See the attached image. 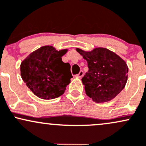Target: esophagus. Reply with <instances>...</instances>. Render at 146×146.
I'll return each mask as SVG.
<instances>
[{
	"mask_svg": "<svg viewBox=\"0 0 146 146\" xmlns=\"http://www.w3.org/2000/svg\"><path fill=\"white\" fill-rule=\"evenodd\" d=\"M83 74H84V73H83V72L81 70V71H80V72L78 73L77 75H76V76H77V77H78V78H82V77H83Z\"/></svg>",
	"mask_w": 146,
	"mask_h": 146,
	"instance_id": "1",
	"label": "esophagus"
}]
</instances>
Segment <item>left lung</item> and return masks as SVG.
I'll use <instances>...</instances> for the list:
<instances>
[{
	"label": "left lung",
	"instance_id": "left-lung-1",
	"mask_svg": "<svg viewBox=\"0 0 146 146\" xmlns=\"http://www.w3.org/2000/svg\"><path fill=\"white\" fill-rule=\"evenodd\" d=\"M88 62L89 68L81 81L86 94L96 103H104L114 99L125 87L128 68L123 60L114 52L98 47L91 52L76 48Z\"/></svg>",
	"mask_w": 146,
	"mask_h": 146
}]
</instances>
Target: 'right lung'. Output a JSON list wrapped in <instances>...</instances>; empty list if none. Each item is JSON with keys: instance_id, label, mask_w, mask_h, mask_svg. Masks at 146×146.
Wrapping results in <instances>:
<instances>
[{"instance_id": "1", "label": "right lung", "mask_w": 146, "mask_h": 146, "mask_svg": "<svg viewBox=\"0 0 146 146\" xmlns=\"http://www.w3.org/2000/svg\"><path fill=\"white\" fill-rule=\"evenodd\" d=\"M68 50L57 51L46 45L31 53L21 64L22 79L38 97L49 100L59 97L72 78L69 63L61 57Z\"/></svg>"}]
</instances>
